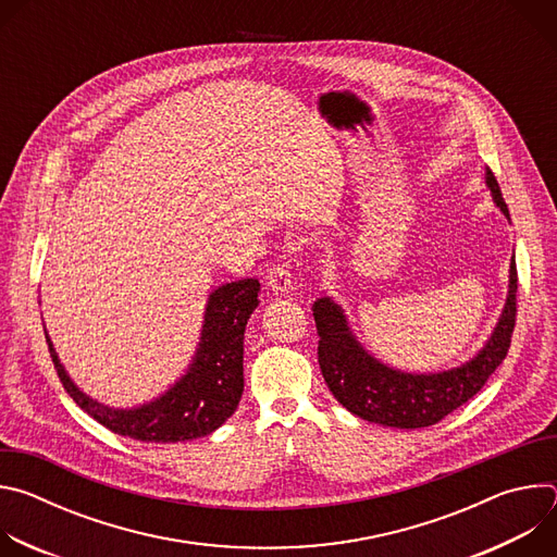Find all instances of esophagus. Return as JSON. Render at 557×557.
Wrapping results in <instances>:
<instances>
[{"instance_id":"34e87169","label":"esophagus","mask_w":557,"mask_h":557,"mask_svg":"<svg viewBox=\"0 0 557 557\" xmlns=\"http://www.w3.org/2000/svg\"><path fill=\"white\" fill-rule=\"evenodd\" d=\"M269 286L275 295H290L295 290L293 286V275L290 271L284 267V264H277L271 269V275H269Z\"/></svg>"}]
</instances>
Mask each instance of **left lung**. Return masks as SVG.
<instances>
[{"mask_svg": "<svg viewBox=\"0 0 557 557\" xmlns=\"http://www.w3.org/2000/svg\"><path fill=\"white\" fill-rule=\"evenodd\" d=\"M494 205L509 220L496 176L485 168ZM516 256L509 262L507 299L498 322L473 357L436 372H410L376 359L355 335L346 308L331 295L317 297L312 317L320 333V368L335 399L355 417L383 428L417 430L445 419L479 392L505 361L516 324Z\"/></svg>", "mask_w": 557, "mask_h": 557, "instance_id": "1", "label": "left lung"}]
</instances>
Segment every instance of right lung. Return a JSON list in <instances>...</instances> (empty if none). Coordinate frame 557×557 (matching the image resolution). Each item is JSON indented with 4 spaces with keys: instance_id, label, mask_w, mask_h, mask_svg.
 Segmentation results:
<instances>
[{
    "instance_id": "obj_1",
    "label": "right lung",
    "mask_w": 557,
    "mask_h": 557,
    "mask_svg": "<svg viewBox=\"0 0 557 557\" xmlns=\"http://www.w3.org/2000/svg\"><path fill=\"white\" fill-rule=\"evenodd\" d=\"M258 280H237L207 295L202 329L187 370L158 396L132 408L106 406L78 387L50 335V357L76 406L114 434L143 443H185L215 432L245 392V331L260 299Z\"/></svg>"
}]
</instances>
